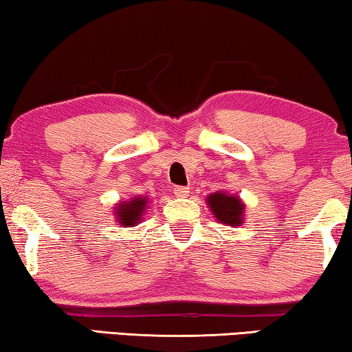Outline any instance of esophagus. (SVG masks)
<instances>
[{"mask_svg":"<svg viewBox=\"0 0 352 352\" xmlns=\"http://www.w3.org/2000/svg\"><path fill=\"white\" fill-rule=\"evenodd\" d=\"M173 192H175V195H176L177 198H187V195H188V188H187V187L176 186L175 188H173Z\"/></svg>","mask_w":352,"mask_h":352,"instance_id":"obj_1","label":"esophagus"}]
</instances>
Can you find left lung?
Here are the masks:
<instances>
[{"label": "left lung", "mask_w": 352, "mask_h": 352, "mask_svg": "<svg viewBox=\"0 0 352 352\" xmlns=\"http://www.w3.org/2000/svg\"><path fill=\"white\" fill-rule=\"evenodd\" d=\"M206 205L210 208L216 221L230 227H239L244 222V201L236 193L223 190L212 192L206 197Z\"/></svg>", "instance_id": "8db88e82"}]
</instances>
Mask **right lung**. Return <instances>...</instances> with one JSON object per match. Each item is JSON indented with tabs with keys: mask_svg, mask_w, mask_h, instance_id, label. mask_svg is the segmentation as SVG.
<instances>
[{
	"mask_svg": "<svg viewBox=\"0 0 352 352\" xmlns=\"http://www.w3.org/2000/svg\"><path fill=\"white\" fill-rule=\"evenodd\" d=\"M147 197H131L130 200L119 201L114 206L116 221L122 227H135L142 221L144 211H147Z\"/></svg>",
	"mask_w": 352,
	"mask_h": 352,
	"instance_id": "right-lung-1",
	"label": "right lung"
}]
</instances>
